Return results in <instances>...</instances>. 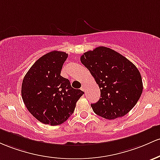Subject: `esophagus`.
<instances>
[{"mask_svg": "<svg viewBox=\"0 0 160 160\" xmlns=\"http://www.w3.org/2000/svg\"><path fill=\"white\" fill-rule=\"evenodd\" d=\"M81 90L83 91H85V85H82V88H81Z\"/></svg>", "mask_w": 160, "mask_h": 160, "instance_id": "34e87169", "label": "esophagus"}]
</instances>
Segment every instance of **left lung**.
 <instances>
[{
  "instance_id": "8db88e82",
  "label": "left lung",
  "mask_w": 160,
  "mask_h": 160,
  "mask_svg": "<svg viewBox=\"0 0 160 160\" xmlns=\"http://www.w3.org/2000/svg\"><path fill=\"white\" fill-rule=\"evenodd\" d=\"M81 62L99 85L101 98L91 104L94 112L107 119L126 115L141 98V73L131 61L118 52L98 47L84 53Z\"/></svg>"
}]
</instances>
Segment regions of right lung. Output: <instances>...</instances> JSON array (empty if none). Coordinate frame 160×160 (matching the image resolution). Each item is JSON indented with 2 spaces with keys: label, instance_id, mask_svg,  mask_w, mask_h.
<instances>
[{
  "label": "right lung",
  "instance_id": "1",
  "mask_svg": "<svg viewBox=\"0 0 160 160\" xmlns=\"http://www.w3.org/2000/svg\"><path fill=\"white\" fill-rule=\"evenodd\" d=\"M67 57V53L62 51L46 53L32 66L22 80L21 94L27 109L46 125H58L66 122L84 94L60 75Z\"/></svg>",
  "mask_w": 160,
  "mask_h": 160
}]
</instances>
